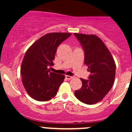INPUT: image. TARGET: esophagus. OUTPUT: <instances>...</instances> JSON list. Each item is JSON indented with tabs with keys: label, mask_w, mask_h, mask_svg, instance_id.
<instances>
[{
	"label": "esophagus",
	"mask_w": 132,
	"mask_h": 132,
	"mask_svg": "<svg viewBox=\"0 0 132 132\" xmlns=\"http://www.w3.org/2000/svg\"><path fill=\"white\" fill-rule=\"evenodd\" d=\"M73 78V77H71V76H69V75H66V78L68 80H71Z\"/></svg>",
	"instance_id": "obj_1"
}]
</instances>
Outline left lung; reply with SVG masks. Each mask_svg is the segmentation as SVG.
Segmentation results:
<instances>
[{
    "mask_svg": "<svg viewBox=\"0 0 132 132\" xmlns=\"http://www.w3.org/2000/svg\"><path fill=\"white\" fill-rule=\"evenodd\" d=\"M84 50V64L91 73L88 80L75 91L76 98L87 105L100 102L112 87L116 75L114 58L103 41L94 34L74 33Z\"/></svg>",
    "mask_w": 132,
    "mask_h": 132,
    "instance_id": "8db88e82",
    "label": "left lung"
}]
</instances>
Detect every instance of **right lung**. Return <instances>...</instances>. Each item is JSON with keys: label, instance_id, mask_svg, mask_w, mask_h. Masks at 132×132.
I'll return each instance as SVG.
<instances>
[{"label": "right lung", "instance_id": "obj_1", "mask_svg": "<svg viewBox=\"0 0 132 132\" xmlns=\"http://www.w3.org/2000/svg\"><path fill=\"white\" fill-rule=\"evenodd\" d=\"M71 35L52 32L43 36L28 48L21 66L20 74L25 91L39 102L51 100L56 95L64 75L50 71L58 46Z\"/></svg>", "mask_w": 132, "mask_h": 132}]
</instances>
